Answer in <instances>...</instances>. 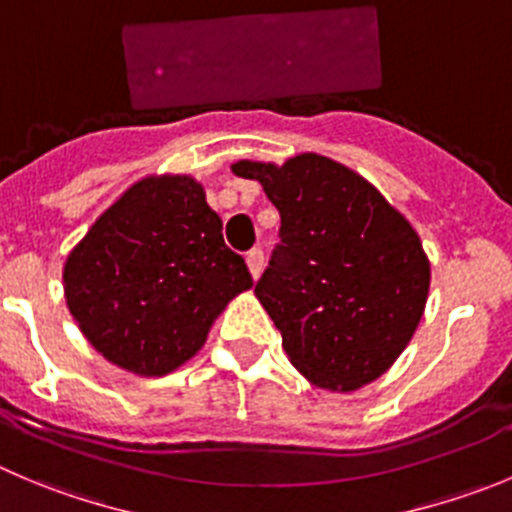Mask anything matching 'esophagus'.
Instances as JSON below:
<instances>
[{
    "label": "esophagus",
    "instance_id": "esophagus-1",
    "mask_svg": "<svg viewBox=\"0 0 512 512\" xmlns=\"http://www.w3.org/2000/svg\"><path fill=\"white\" fill-rule=\"evenodd\" d=\"M246 266L248 271H251L253 279H259L261 271H264V253H261L259 248H253V251L246 256Z\"/></svg>",
    "mask_w": 512,
    "mask_h": 512
}]
</instances>
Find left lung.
Instances as JSON below:
<instances>
[{
  "instance_id": "1",
  "label": "left lung",
  "mask_w": 512,
  "mask_h": 512,
  "mask_svg": "<svg viewBox=\"0 0 512 512\" xmlns=\"http://www.w3.org/2000/svg\"><path fill=\"white\" fill-rule=\"evenodd\" d=\"M281 213V243L256 284L289 362L326 392L382 377L410 344L430 291L420 236L359 173L301 153L238 160Z\"/></svg>"
}]
</instances>
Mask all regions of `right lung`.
<instances>
[{
  "label": "right lung",
  "mask_w": 512,
  "mask_h": 512,
  "mask_svg": "<svg viewBox=\"0 0 512 512\" xmlns=\"http://www.w3.org/2000/svg\"><path fill=\"white\" fill-rule=\"evenodd\" d=\"M191 175H148L107 208L62 271L72 319L110 364L163 377L196 357L228 301L253 286Z\"/></svg>",
  "instance_id": "add662e5"
}]
</instances>
